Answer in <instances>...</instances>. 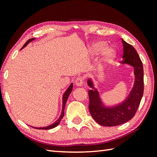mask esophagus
Returning a JSON list of instances; mask_svg holds the SVG:
<instances>
[{
    "label": "esophagus",
    "mask_w": 157,
    "mask_h": 157,
    "mask_svg": "<svg viewBox=\"0 0 157 157\" xmlns=\"http://www.w3.org/2000/svg\"><path fill=\"white\" fill-rule=\"evenodd\" d=\"M83 81H84V78H82V77H78V78H77L75 79L76 86H82V84H83Z\"/></svg>",
    "instance_id": "1"
}]
</instances>
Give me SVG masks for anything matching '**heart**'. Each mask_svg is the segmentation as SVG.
<instances>
[{
  "instance_id": "obj_1",
  "label": "heart",
  "mask_w": 157,
  "mask_h": 157,
  "mask_svg": "<svg viewBox=\"0 0 157 157\" xmlns=\"http://www.w3.org/2000/svg\"><path fill=\"white\" fill-rule=\"evenodd\" d=\"M107 43L105 41H98L91 44L89 48V52L91 55H98L102 52L101 56V62L104 64L111 63L114 59L116 51L113 47H107Z\"/></svg>"
}]
</instances>
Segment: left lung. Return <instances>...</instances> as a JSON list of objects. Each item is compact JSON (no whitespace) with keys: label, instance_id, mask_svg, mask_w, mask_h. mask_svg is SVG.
Here are the masks:
<instances>
[{"label":"left lung","instance_id":"left-lung-1","mask_svg":"<svg viewBox=\"0 0 157 157\" xmlns=\"http://www.w3.org/2000/svg\"><path fill=\"white\" fill-rule=\"evenodd\" d=\"M122 43L123 45V59L121 63L132 66L135 77L134 86L125 100L113 107H107L101 100L99 91L94 87L92 79L90 78L87 81L89 86L91 88L89 91V111L93 118L102 126L120 125L131 120L139 107L143 95V63L132 45L123 39H122Z\"/></svg>","mask_w":157,"mask_h":157}]
</instances>
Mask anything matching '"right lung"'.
<instances>
[{"label": "right lung", "mask_w": 157, "mask_h": 157, "mask_svg": "<svg viewBox=\"0 0 157 157\" xmlns=\"http://www.w3.org/2000/svg\"><path fill=\"white\" fill-rule=\"evenodd\" d=\"M35 38H33V39H30L26 41V43L23 45V46L21 48V49L24 48L27 46V45L30 43V42L33 41V40H34ZM72 89H73V83H71L70 86H68V88L66 89V91H65L64 94L63 95V97H62V113H61V115L59 117V118L57 119V120L54 123H52V124H50V125H48L47 127H34V128L35 129H52V128H55V127H57L58 124L60 123L61 121H62V118L64 116V108H65V105H66V101L68 100V98L69 96V95L71 94V91H72Z\"/></svg>", "instance_id": "add662e5"}]
</instances>
